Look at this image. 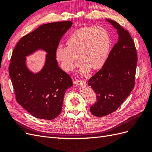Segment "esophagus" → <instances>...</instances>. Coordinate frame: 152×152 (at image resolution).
Here are the masks:
<instances>
[{"label": "esophagus", "mask_w": 152, "mask_h": 152, "mask_svg": "<svg viewBox=\"0 0 152 152\" xmlns=\"http://www.w3.org/2000/svg\"><path fill=\"white\" fill-rule=\"evenodd\" d=\"M75 84L77 86H86V82L84 80H75Z\"/></svg>", "instance_id": "obj_1"}]
</instances>
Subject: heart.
I'll return each mask as SVG.
<instances>
[{
  "instance_id": "obj_1",
  "label": "heart",
  "mask_w": 152,
  "mask_h": 152,
  "mask_svg": "<svg viewBox=\"0 0 152 152\" xmlns=\"http://www.w3.org/2000/svg\"><path fill=\"white\" fill-rule=\"evenodd\" d=\"M66 47L59 45L56 58L66 72L73 71L84 63L80 73L86 75L90 69L102 68L108 57L110 38L108 32L100 26H84L78 28L66 40Z\"/></svg>"
}]
</instances>
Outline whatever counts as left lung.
<instances>
[{
    "instance_id": "8db88e82",
    "label": "left lung",
    "mask_w": 152,
    "mask_h": 152,
    "mask_svg": "<svg viewBox=\"0 0 152 152\" xmlns=\"http://www.w3.org/2000/svg\"><path fill=\"white\" fill-rule=\"evenodd\" d=\"M106 20L117 30L118 37L102 68L88 82L97 99L90 111L98 117L115 111L129 96L134 86L137 61L134 42L129 33L116 21Z\"/></svg>"
}]
</instances>
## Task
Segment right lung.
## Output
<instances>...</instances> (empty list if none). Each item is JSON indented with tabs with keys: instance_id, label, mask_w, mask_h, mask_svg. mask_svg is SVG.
Masks as SVG:
<instances>
[{
	"instance_id": "obj_1",
	"label": "right lung",
	"mask_w": 152,
	"mask_h": 152,
	"mask_svg": "<svg viewBox=\"0 0 152 152\" xmlns=\"http://www.w3.org/2000/svg\"><path fill=\"white\" fill-rule=\"evenodd\" d=\"M70 21L40 25L19 40L11 58L9 73L16 99L31 115L53 120L60 114L67 89L73 86L71 77L59 67L56 50L59 41L71 28ZM46 52L45 62L37 73L27 66L26 57L37 50Z\"/></svg>"
}]
</instances>
